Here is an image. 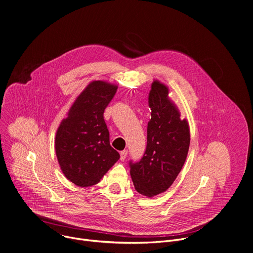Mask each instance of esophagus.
<instances>
[{"label": "esophagus", "mask_w": 253, "mask_h": 253, "mask_svg": "<svg viewBox=\"0 0 253 253\" xmlns=\"http://www.w3.org/2000/svg\"><path fill=\"white\" fill-rule=\"evenodd\" d=\"M127 155H128V151H127V150H123V151H121V153H120V159H121L122 161H124V160L126 159Z\"/></svg>", "instance_id": "34e87169"}]
</instances>
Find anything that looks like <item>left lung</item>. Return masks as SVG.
Here are the masks:
<instances>
[{"label": "left lung", "mask_w": 253, "mask_h": 253, "mask_svg": "<svg viewBox=\"0 0 253 253\" xmlns=\"http://www.w3.org/2000/svg\"><path fill=\"white\" fill-rule=\"evenodd\" d=\"M168 88L154 81L148 103L151 119L147 126V146L138 162L130 161V174L137 192L153 197L166 191L186 160L190 131L186 119L180 117L168 97Z\"/></svg>", "instance_id": "8db88e82"}]
</instances>
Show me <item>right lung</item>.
I'll list each match as a JSON object with an SVG mask.
<instances>
[{
	"label": "right lung",
	"instance_id": "1",
	"mask_svg": "<svg viewBox=\"0 0 253 253\" xmlns=\"http://www.w3.org/2000/svg\"><path fill=\"white\" fill-rule=\"evenodd\" d=\"M117 86L91 82L77 97L56 134L55 150L62 172L80 187L97 184L120 158L111 147L104 111Z\"/></svg>",
	"mask_w": 253,
	"mask_h": 253
}]
</instances>
